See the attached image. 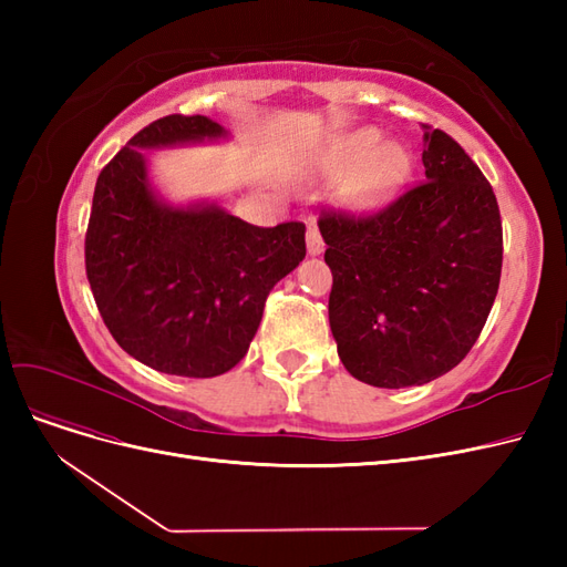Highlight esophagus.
Returning a JSON list of instances; mask_svg holds the SVG:
<instances>
[{"label": "esophagus", "mask_w": 567, "mask_h": 567, "mask_svg": "<svg viewBox=\"0 0 567 567\" xmlns=\"http://www.w3.org/2000/svg\"><path fill=\"white\" fill-rule=\"evenodd\" d=\"M307 252H310V255H321L323 252V238H321L317 225L307 227Z\"/></svg>", "instance_id": "esophagus-1"}]
</instances>
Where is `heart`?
Wrapping results in <instances>:
<instances>
[{
  "mask_svg": "<svg viewBox=\"0 0 567 567\" xmlns=\"http://www.w3.org/2000/svg\"><path fill=\"white\" fill-rule=\"evenodd\" d=\"M364 164L368 167L350 188L352 208L364 213L385 208L402 194L411 173H414V156L409 148L398 142L383 144L381 132L375 130L357 132L336 156V167L346 169V173H352Z\"/></svg>",
  "mask_w": 567,
  "mask_h": 567,
  "instance_id": "b5f03b06",
  "label": "heart"
}]
</instances>
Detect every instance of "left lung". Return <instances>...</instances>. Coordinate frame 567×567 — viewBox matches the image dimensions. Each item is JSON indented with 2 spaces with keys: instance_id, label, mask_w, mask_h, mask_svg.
I'll return each instance as SVG.
<instances>
[{
  "instance_id": "obj_1",
  "label": "left lung",
  "mask_w": 567,
  "mask_h": 567,
  "mask_svg": "<svg viewBox=\"0 0 567 567\" xmlns=\"http://www.w3.org/2000/svg\"><path fill=\"white\" fill-rule=\"evenodd\" d=\"M425 182L369 217L323 215L331 333L373 388L435 381L471 352L502 279V217L480 167L423 125Z\"/></svg>"
}]
</instances>
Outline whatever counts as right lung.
<instances>
[{"mask_svg":"<svg viewBox=\"0 0 567 567\" xmlns=\"http://www.w3.org/2000/svg\"><path fill=\"white\" fill-rule=\"evenodd\" d=\"M229 132L205 115H167L101 169L84 265L104 323L142 364L213 379L246 357L274 284L305 257V225L252 227L213 200L173 205L153 188L151 148Z\"/></svg>","mask_w":567,"mask_h":567,"instance_id":"1","label":"right lung"}]
</instances>
